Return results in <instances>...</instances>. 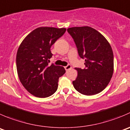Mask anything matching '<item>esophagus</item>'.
<instances>
[{"mask_svg":"<svg viewBox=\"0 0 130 130\" xmlns=\"http://www.w3.org/2000/svg\"><path fill=\"white\" fill-rule=\"evenodd\" d=\"M71 68H72V67H71V65H68L67 66L65 67V69L66 70H70V69H71Z\"/></svg>","mask_w":130,"mask_h":130,"instance_id":"1","label":"esophagus"}]
</instances>
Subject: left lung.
Here are the masks:
<instances>
[{"label": "left lung", "mask_w": 130, "mask_h": 130, "mask_svg": "<svg viewBox=\"0 0 130 130\" xmlns=\"http://www.w3.org/2000/svg\"><path fill=\"white\" fill-rule=\"evenodd\" d=\"M67 31L74 39L80 57L85 58V69H76L77 76L72 82L74 88L84 95L100 93L107 86L114 72V55L110 44L90 26H75Z\"/></svg>", "instance_id": "1"}]
</instances>
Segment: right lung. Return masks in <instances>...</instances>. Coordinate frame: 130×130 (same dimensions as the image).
<instances>
[{"label":"right lung","instance_id":"add662e5","mask_svg":"<svg viewBox=\"0 0 130 130\" xmlns=\"http://www.w3.org/2000/svg\"><path fill=\"white\" fill-rule=\"evenodd\" d=\"M66 28L39 27L21 42L16 54V69L24 88L32 95L46 98L56 92L59 77L65 73L63 67L51 64V46L65 34Z\"/></svg>","mask_w":130,"mask_h":130}]
</instances>
